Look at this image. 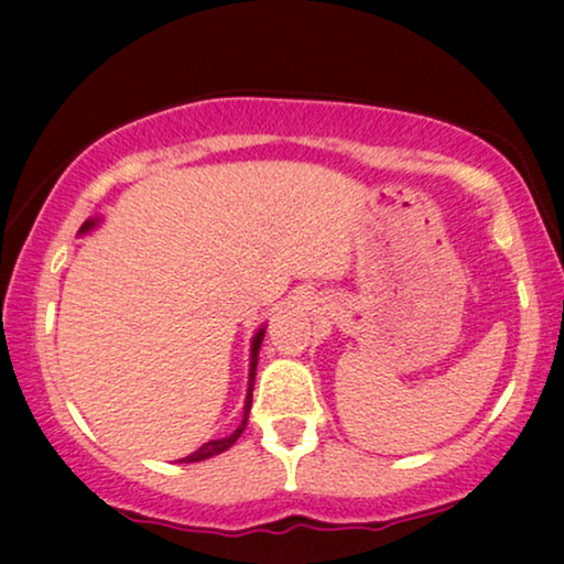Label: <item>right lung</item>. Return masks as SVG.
<instances>
[{
  "instance_id": "1",
  "label": "right lung",
  "mask_w": 564,
  "mask_h": 564,
  "mask_svg": "<svg viewBox=\"0 0 564 564\" xmlns=\"http://www.w3.org/2000/svg\"><path fill=\"white\" fill-rule=\"evenodd\" d=\"M91 226H95V220H87L82 226V230H89ZM261 338H264V330H259L257 336H253V344H251V375H249V395H246V405H243V421H241V426H238L234 434L230 436H226V438H215V442H207V444H203L199 446L197 452H192L189 457H184V462H203V459H207V457H215V454H220V452H226V449H230V446L236 444V438L243 434V429H246V421H249V411H251V395H253V377H257V361H259V346H261Z\"/></svg>"
}]
</instances>
